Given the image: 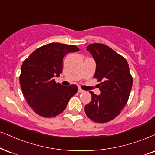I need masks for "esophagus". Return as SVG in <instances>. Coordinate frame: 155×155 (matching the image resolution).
I'll return each mask as SVG.
<instances>
[{
	"label": "esophagus",
	"instance_id": "obj_1",
	"mask_svg": "<svg viewBox=\"0 0 155 155\" xmlns=\"http://www.w3.org/2000/svg\"><path fill=\"white\" fill-rule=\"evenodd\" d=\"M78 91H79V93H83V92H84V90L81 89H80V88L79 89V90H78Z\"/></svg>",
	"mask_w": 155,
	"mask_h": 155
}]
</instances>
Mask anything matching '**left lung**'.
<instances>
[{"label": "left lung", "instance_id": "obj_1", "mask_svg": "<svg viewBox=\"0 0 155 155\" xmlns=\"http://www.w3.org/2000/svg\"><path fill=\"white\" fill-rule=\"evenodd\" d=\"M87 50L96 61L94 77L100 81V95L90 91L91 101L85 106V113L92 121L105 123L120 114L130 97L132 76L128 63L122 56L102 44H92Z\"/></svg>", "mask_w": 155, "mask_h": 155}]
</instances>
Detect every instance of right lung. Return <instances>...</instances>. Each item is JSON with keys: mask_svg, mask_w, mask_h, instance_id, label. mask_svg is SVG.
Here are the masks:
<instances>
[{"mask_svg": "<svg viewBox=\"0 0 155 155\" xmlns=\"http://www.w3.org/2000/svg\"><path fill=\"white\" fill-rule=\"evenodd\" d=\"M77 46L51 43L37 48L25 59L19 77L23 96L37 114L56 117L65 110L69 99L78 91L74 84L64 87L55 81L62 73L63 58L79 51Z\"/></svg>", "mask_w": 155, "mask_h": 155, "instance_id": "obj_1", "label": "right lung"}]
</instances>
